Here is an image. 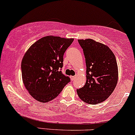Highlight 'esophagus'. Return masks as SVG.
Here are the masks:
<instances>
[{
	"instance_id": "1",
	"label": "esophagus",
	"mask_w": 135,
	"mask_h": 135,
	"mask_svg": "<svg viewBox=\"0 0 135 135\" xmlns=\"http://www.w3.org/2000/svg\"><path fill=\"white\" fill-rule=\"evenodd\" d=\"M75 78H76L75 75V76H71V77H70V79H71V80H75Z\"/></svg>"
}]
</instances>
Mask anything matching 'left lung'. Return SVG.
Here are the masks:
<instances>
[{"instance_id": "1", "label": "left lung", "mask_w": 135, "mask_h": 135, "mask_svg": "<svg viewBox=\"0 0 135 135\" xmlns=\"http://www.w3.org/2000/svg\"><path fill=\"white\" fill-rule=\"evenodd\" d=\"M86 63L85 84L77 89L79 98L89 104L104 101L114 91L118 83L116 57L106 45L92 39L79 40Z\"/></svg>"}]
</instances>
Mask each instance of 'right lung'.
Returning a JSON list of instances; mask_svg holds the SVG:
<instances>
[{"mask_svg":"<svg viewBox=\"0 0 135 135\" xmlns=\"http://www.w3.org/2000/svg\"><path fill=\"white\" fill-rule=\"evenodd\" d=\"M73 38L48 36L36 41L21 62L22 78L31 96L41 103L56 98L70 79L61 72L63 55Z\"/></svg>","mask_w":135,"mask_h":135,"instance_id":"obj_1","label":"right lung"}]
</instances>
